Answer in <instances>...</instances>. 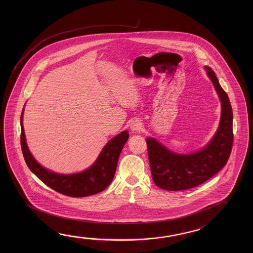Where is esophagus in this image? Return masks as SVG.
<instances>
[{
  "instance_id": "obj_1",
  "label": "esophagus",
  "mask_w": 253,
  "mask_h": 253,
  "mask_svg": "<svg viewBox=\"0 0 253 253\" xmlns=\"http://www.w3.org/2000/svg\"><path fill=\"white\" fill-rule=\"evenodd\" d=\"M129 128L133 132L140 131V129L142 128V124H141L140 121H133L132 123L129 125Z\"/></svg>"
}]
</instances>
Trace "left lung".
Instances as JSON below:
<instances>
[{
    "label": "left lung",
    "mask_w": 253,
    "mask_h": 253,
    "mask_svg": "<svg viewBox=\"0 0 253 253\" xmlns=\"http://www.w3.org/2000/svg\"><path fill=\"white\" fill-rule=\"evenodd\" d=\"M219 96L221 114L217 131L203 148L191 153H174L156 138L147 137L153 182L166 191H184L198 186L218 173L228 162L233 145V112L228 96L214 71L205 67Z\"/></svg>",
    "instance_id": "obj_1"
}]
</instances>
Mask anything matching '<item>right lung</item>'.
I'll return each mask as SVG.
<instances>
[{"label":"right lung","instance_id":"right-lung-1","mask_svg":"<svg viewBox=\"0 0 253 253\" xmlns=\"http://www.w3.org/2000/svg\"><path fill=\"white\" fill-rule=\"evenodd\" d=\"M24 109L20 117L21 148L27 166L38 178L59 193L75 198L96 194L108 188L115 176L121 152L128 140V130L122 131L108 141L87 169L75 174H59L42 167L30 152L23 126Z\"/></svg>","mask_w":253,"mask_h":253}]
</instances>
